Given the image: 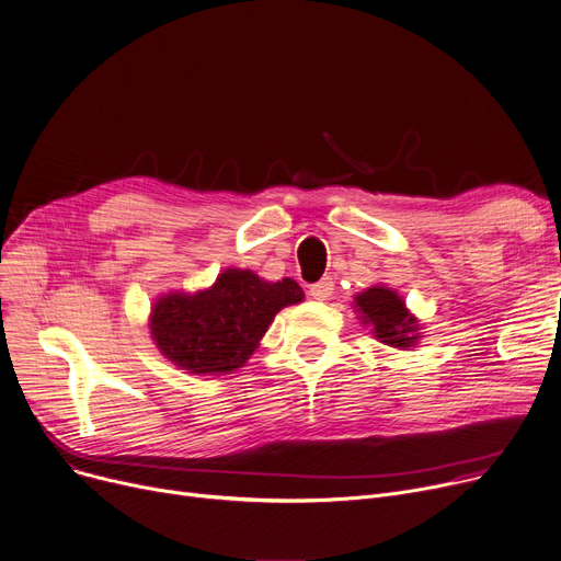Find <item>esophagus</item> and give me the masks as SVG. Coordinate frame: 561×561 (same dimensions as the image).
I'll return each instance as SVG.
<instances>
[{
    "label": "esophagus",
    "mask_w": 561,
    "mask_h": 561,
    "mask_svg": "<svg viewBox=\"0 0 561 561\" xmlns=\"http://www.w3.org/2000/svg\"><path fill=\"white\" fill-rule=\"evenodd\" d=\"M333 279L331 277H322L320 282H316V284H311L309 286V295L313 297V300H320V302H324V300H329V297L333 295Z\"/></svg>",
    "instance_id": "1"
}]
</instances>
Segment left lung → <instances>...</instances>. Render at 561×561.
<instances>
[{"label": "left lung", "instance_id": "8db88e82", "mask_svg": "<svg viewBox=\"0 0 561 561\" xmlns=\"http://www.w3.org/2000/svg\"><path fill=\"white\" fill-rule=\"evenodd\" d=\"M356 307L363 313V320L375 327L377 339L390 347H413L417 335V320L410 316L403 307L401 297L386 288V286H375L367 288L365 293L356 295Z\"/></svg>", "mask_w": 561, "mask_h": 561}]
</instances>
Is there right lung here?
<instances>
[{
	"instance_id": "add662e5",
	"label": "right lung",
	"mask_w": 561,
	"mask_h": 561,
	"mask_svg": "<svg viewBox=\"0 0 561 561\" xmlns=\"http://www.w3.org/2000/svg\"><path fill=\"white\" fill-rule=\"evenodd\" d=\"M293 279L264 282L250 271H226L209 290L160 297L151 331L167 358L194 375H222L241 367L275 318L302 302Z\"/></svg>"
}]
</instances>
